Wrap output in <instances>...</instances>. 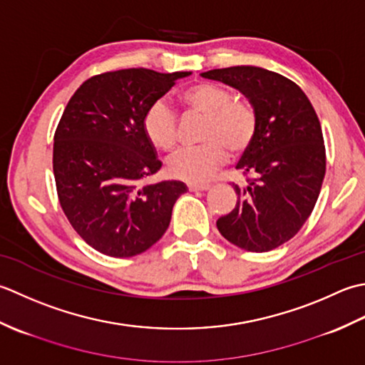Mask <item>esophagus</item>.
Wrapping results in <instances>:
<instances>
[{
	"instance_id": "34e87169",
	"label": "esophagus",
	"mask_w": 365,
	"mask_h": 365,
	"mask_svg": "<svg viewBox=\"0 0 365 365\" xmlns=\"http://www.w3.org/2000/svg\"><path fill=\"white\" fill-rule=\"evenodd\" d=\"M210 187H211L210 184H189L187 185V189L190 192H203V190H207Z\"/></svg>"
}]
</instances>
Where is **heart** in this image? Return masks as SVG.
Returning <instances> with one entry per match:
<instances>
[{
	"instance_id": "obj_1",
	"label": "heart",
	"mask_w": 365,
	"mask_h": 365,
	"mask_svg": "<svg viewBox=\"0 0 365 365\" xmlns=\"http://www.w3.org/2000/svg\"><path fill=\"white\" fill-rule=\"evenodd\" d=\"M180 102L187 111L203 115L205 143L184 148L168 160V173L176 180L203 182L228 160V151L241 155L250 150L258 132V115L249 101L233 98L228 88L200 81L184 89ZM146 140L160 151L178 145V120L165 101H154L141 118Z\"/></svg>"
}]
</instances>
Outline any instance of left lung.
I'll return each mask as SVG.
<instances>
[{
  "label": "left lung",
  "mask_w": 365,
  "mask_h": 365,
  "mask_svg": "<svg viewBox=\"0 0 365 365\" xmlns=\"http://www.w3.org/2000/svg\"><path fill=\"white\" fill-rule=\"evenodd\" d=\"M233 86L258 115L254 145L236 168L252 175L247 187L233 184L237 202L217 220L227 241L249 252H267L289 241L314 211L326 173L322 125L294 81L255 66L203 72Z\"/></svg>",
  "instance_id": "1"
}]
</instances>
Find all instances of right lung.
Masks as SVG:
<instances>
[{
	"instance_id": "right-lung-1",
	"label": "right lung",
	"mask_w": 365,
	"mask_h": 365,
	"mask_svg": "<svg viewBox=\"0 0 365 365\" xmlns=\"http://www.w3.org/2000/svg\"><path fill=\"white\" fill-rule=\"evenodd\" d=\"M187 76L143 68L99 73L64 108L53 143L59 205L81 240L103 255L125 258L150 249L187 192L181 181L140 185L162 167L141 118Z\"/></svg>"
}]
</instances>
